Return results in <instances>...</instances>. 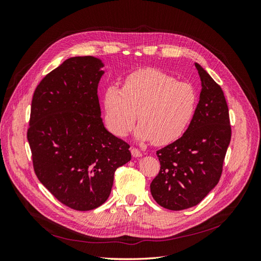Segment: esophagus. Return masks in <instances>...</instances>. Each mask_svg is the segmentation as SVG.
<instances>
[{
    "instance_id": "obj_1",
    "label": "esophagus",
    "mask_w": 261,
    "mask_h": 261,
    "mask_svg": "<svg viewBox=\"0 0 261 261\" xmlns=\"http://www.w3.org/2000/svg\"><path fill=\"white\" fill-rule=\"evenodd\" d=\"M132 155L134 156V158H139V156H141L143 154H141V152L139 151V150L137 149V148H132Z\"/></svg>"
}]
</instances>
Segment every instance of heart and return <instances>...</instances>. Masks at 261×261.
<instances>
[{
    "mask_svg": "<svg viewBox=\"0 0 261 261\" xmlns=\"http://www.w3.org/2000/svg\"><path fill=\"white\" fill-rule=\"evenodd\" d=\"M105 123L113 135L124 137L140 122L136 138L168 145L191 124L197 107L194 87L154 68L139 69L125 78L123 89L110 85L105 91Z\"/></svg>",
    "mask_w": 261,
    "mask_h": 261,
    "instance_id": "heart-1",
    "label": "heart"
}]
</instances>
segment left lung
I'll list each match as a JSON object with an SVG mask.
<instances>
[{
	"mask_svg": "<svg viewBox=\"0 0 261 261\" xmlns=\"http://www.w3.org/2000/svg\"><path fill=\"white\" fill-rule=\"evenodd\" d=\"M195 66L201 91L194 117L183 136L156 151L161 168L150 184L153 199L169 210L194 207L216 187L231 141L224 93L198 63Z\"/></svg>",
	"mask_w": 261,
	"mask_h": 261,
	"instance_id": "1",
	"label": "left lung"
}]
</instances>
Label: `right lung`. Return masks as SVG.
<instances>
[{"instance_id": "right-lung-1", "label": "right lung", "mask_w": 261, "mask_h": 261, "mask_svg": "<svg viewBox=\"0 0 261 261\" xmlns=\"http://www.w3.org/2000/svg\"><path fill=\"white\" fill-rule=\"evenodd\" d=\"M103 66L98 58H69L43 78L31 101L27 138L36 175L78 211L106 202L116 169L132 159L129 145L102 122L98 85Z\"/></svg>"}]
</instances>
